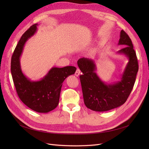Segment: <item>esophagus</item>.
<instances>
[{"instance_id": "obj_1", "label": "esophagus", "mask_w": 149, "mask_h": 149, "mask_svg": "<svg viewBox=\"0 0 149 149\" xmlns=\"http://www.w3.org/2000/svg\"><path fill=\"white\" fill-rule=\"evenodd\" d=\"M80 73H81V71H80V70L79 69V68H77L76 69V72H75V76H79V75L80 74Z\"/></svg>"}]
</instances>
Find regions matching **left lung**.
Masks as SVG:
<instances>
[{"label":"left lung","mask_w":149,"mask_h":149,"mask_svg":"<svg viewBox=\"0 0 149 149\" xmlns=\"http://www.w3.org/2000/svg\"><path fill=\"white\" fill-rule=\"evenodd\" d=\"M118 45L125 47L118 52L128 58L129 62L119 81L106 84L96 73L94 61L86 58L78 60V65L83 73L80 75L84 102L94 111H109L123 105L127 101L136 81L139 70L137 58L131 40L124 30L120 31Z\"/></svg>","instance_id":"left-lung-1"}]
</instances>
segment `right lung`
Returning a JSON list of instances; mask_svg holds the SVG:
<instances>
[{
	"label": "right lung",
	"mask_w": 149,
	"mask_h": 149,
	"mask_svg": "<svg viewBox=\"0 0 149 149\" xmlns=\"http://www.w3.org/2000/svg\"><path fill=\"white\" fill-rule=\"evenodd\" d=\"M37 24L22 35L13 52L11 59V73L18 96L31 109L47 113L53 110L59 103L62 84L68 76L74 74L76 67H53L39 81H31L22 73L20 58L27 40L36 33Z\"/></svg>",
	"instance_id": "1"
}]
</instances>
